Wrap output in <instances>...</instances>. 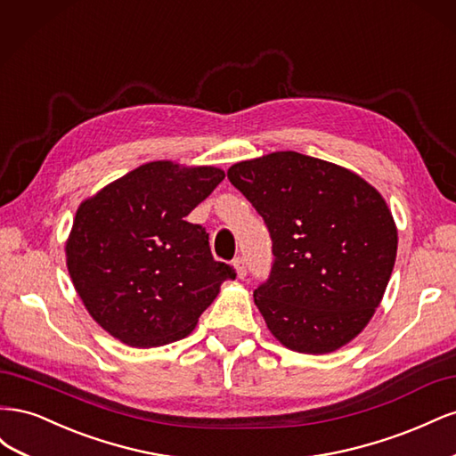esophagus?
Listing matches in <instances>:
<instances>
[{"label":"esophagus","mask_w":456,"mask_h":456,"mask_svg":"<svg viewBox=\"0 0 456 456\" xmlns=\"http://www.w3.org/2000/svg\"><path fill=\"white\" fill-rule=\"evenodd\" d=\"M233 268H236L238 272V278H245L247 275V262L243 256H238L236 260H233Z\"/></svg>","instance_id":"esophagus-1"}]
</instances>
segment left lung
Returning a JSON list of instances; mask_svg holds the SVG:
<instances>
[{
	"label": "left lung",
	"mask_w": 456,
	"mask_h": 456,
	"mask_svg": "<svg viewBox=\"0 0 456 456\" xmlns=\"http://www.w3.org/2000/svg\"><path fill=\"white\" fill-rule=\"evenodd\" d=\"M272 240V270L255 305L283 346L327 354L369 323L390 281L397 230L362 176L298 151L228 169Z\"/></svg>",
	"instance_id": "left-lung-1"
}]
</instances>
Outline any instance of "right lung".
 I'll return each instance as SVG.
<instances>
[{"label": "right lung", "instance_id": "obj_1", "mask_svg": "<svg viewBox=\"0 0 456 456\" xmlns=\"http://www.w3.org/2000/svg\"><path fill=\"white\" fill-rule=\"evenodd\" d=\"M215 167L151 161L79 205L68 272L93 320L129 346L186 337L236 268L213 258L209 233L186 220L223 183Z\"/></svg>", "mask_w": 456, "mask_h": 456}]
</instances>
